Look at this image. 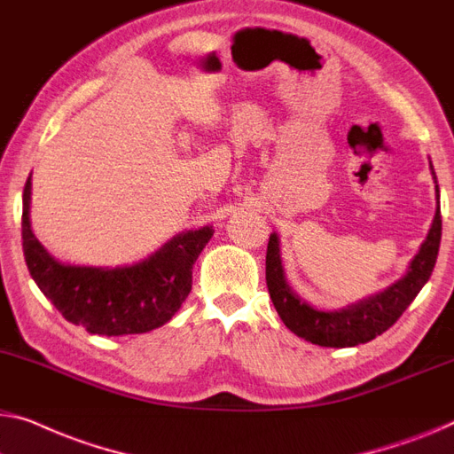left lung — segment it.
I'll list each match as a JSON object with an SVG mask.
<instances>
[{
	"label": "left lung",
	"instance_id": "8db88e82",
	"mask_svg": "<svg viewBox=\"0 0 454 454\" xmlns=\"http://www.w3.org/2000/svg\"><path fill=\"white\" fill-rule=\"evenodd\" d=\"M432 177L436 184L434 167L430 162ZM436 187V214L432 220L430 232L422 242L418 254L411 259L408 273L402 279L391 283L383 292H377L369 297H363L355 303L340 309H316L306 300H301L286 279V270L281 265L279 254V236L275 232L269 236L267 247V287L273 300L277 314L283 324L300 338L317 347H356L373 340L375 336L383 334L385 330L394 326L405 308L416 300L420 289L430 279L432 269L436 265L438 248H441L442 218H441V189Z\"/></svg>",
	"mask_w": 454,
	"mask_h": 454
}]
</instances>
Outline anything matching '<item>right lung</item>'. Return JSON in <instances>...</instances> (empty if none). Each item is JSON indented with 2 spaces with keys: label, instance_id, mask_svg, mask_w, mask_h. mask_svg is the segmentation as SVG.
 Returning a JSON list of instances; mask_svg holds the SVG:
<instances>
[{
  "label": "right lung",
  "instance_id": "obj_1",
  "mask_svg": "<svg viewBox=\"0 0 454 454\" xmlns=\"http://www.w3.org/2000/svg\"><path fill=\"white\" fill-rule=\"evenodd\" d=\"M32 181L22 195V248L32 279L52 306L90 334L126 336L167 324L192 292V269L212 226L175 234L151 256L124 267L67 265L40 245L30 226Z\"/></svg>",
  "mask_w": 454,
  "mask_h": 454
}]
</instances>
